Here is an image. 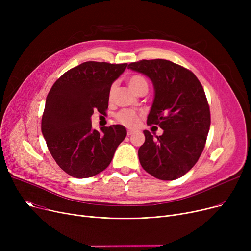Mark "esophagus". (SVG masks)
<instances>
[{"mask_svg":"<svg viewBox=\"0 0 251 251\" xmlns=\"http://www.w3.org/2000/svg\"><path fill=\"white\" fill-rule=\"evenodd\" d=\"M133 133H134V131H133V130H128V131H127V135H128V136L132 135Z\"/></svg>","mask_w":251,"mask_h":251,"instance_id":"obj_1","label":"esophagus"}]
</instances>
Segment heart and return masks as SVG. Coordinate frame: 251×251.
Here are the masks:
<instances>
[{
	"label": "heart",
	"instance_id": "heart-1",
	"mask_svg": "<svg viewBox=\"0 0 251 251\" xmlns=\"http://www.w3.org/2000/svg\"><path fill=\"white\" fill-rule=\"evenodd\" d=\"M128 85L135 92V94H137V92L140 91L141 89L148 90V82L146 79L140 75H133L129 77ZM114 90H115V85L113 84L110 88V97L113 96ZM115 118L117 122H119L120 124L129 128H133L138 124L140 116L138 113L132 110H122L116 114Z\"/></svg>",
	"mask_w": 251,
	"mask_h": 251
}]
</instances>
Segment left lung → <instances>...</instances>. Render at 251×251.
Masks as SVG:
<instances>
[{
    "label": "left lung",
    "mask_w": 251,
    "mask_h": 251,
    "mask_svg": "<svg viewBox=\"0 0 251 251\" xmlns=\"http://www.w3.org/2000/svg\"><path fill=\"white\" fill-rule=\"evenodd\" d=\"M128 68L147 75L154 99L148 125H159L161 136L144 130L146 141L138 150L141 167L160 180H175L199 161L210 126L203 87L188 69L168 60H141Z\"/></svg>",
    "instance_id": "8db88e82"
}]
</instances>
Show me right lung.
I'll list each match as a JSON object with an SVG mask.
<instances>
[{
    "mask_svg": "<svg viewBox=\"0 0 251 251\" xmlns=\"http://www.w3.org/2000/svg\"><path fill=\"white\" fill-rule=\"evenodd\" d=\"M127 64L84 62L64 73L46 100L42 132L48 149L68 175L82 179L107 168L127 135L122 125L92 129L91 115L108 109L110 88Z\"/></svg>",
    "mask_w": 251,
    "mask_h": 251,
    "instance_id": "add662e5",
    "label": "right lung"
}]
</instances>
